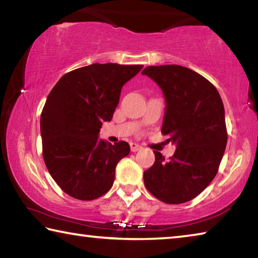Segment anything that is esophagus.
Returning a JSON list of instances; mask_svg holds the SVG:
<instances>
[{"instance_id": "1", "label": "esophagus", "mask_w": 258, "mask_h": 258, "mask_svg": "<svg viewBox=\"0 0 258 258\" xmlns=\"http://www.w3.org/2000/svg\"><path fill=\"white\" fill-rule=\"evenodd\" d=\"M130 146H131V151L132 152H137L139 150H141V148H142L141 146L138 145V143H135V142H131Z\"/></svg>"}]
</instances>
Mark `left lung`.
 Listing matches in <instances>:
<instances>
[{
  "instance_id": "1",
  "label": "left lung",
  "mask_w": 258,
  "mask_h": 258,
  "mask_svg": "<svg viewBox=\"0 0 258 258\" xmlns=\"http://www.w3.org/2000/svg\"><path fill=\"white\" fill-rule=\"evenodd\" d=\"M165 98L161 133L176 146L169 160L154 151L155 164L143 173L145 185L166 204H183L206 189L218 171L228 141L224 106L216 87L178 64L150 66L142 72Z\"/></svg>"
}]
</instances>
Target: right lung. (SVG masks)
<instances>
[{
	"instance_id": "add662e5",
	"label": "right lung",
	"mask_w": 258,
	"mask_h": 258,
	"mask_svg": "<svg viewBox=\"0 0 258 258\" xmlns=\"http://www.w3.org/2000/svg\"><path fill=\"white\" fill-rule=\"evenodd\" d=\"M143 66L93 63L60 78L41 115L43 158L47 171L73 198L93 200L115 180L117 163L130 145L99 139L103 121H110L121 87Z\"/></svg>"
}]
</instances>
